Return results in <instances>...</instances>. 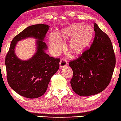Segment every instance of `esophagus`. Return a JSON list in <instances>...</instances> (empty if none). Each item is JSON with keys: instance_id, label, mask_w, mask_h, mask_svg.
Returning a JSON list of instances; mask_svg holds the SVG:
<instances>
[{"instance_id": "1", "label": "esophagus", "mask_w": 121, "mask_h": 121, "mask_svg": "<svg viewBox=\"0 0 121 121\" xmlns=\"http://www.w3.org/2000/svg\"><path fill=\"white\" fill-rule=\"evenodd\" d=\"M67 61L64 58H62L61 59L60 62H59V65H60V68H64L67 65Z\"/></svg>"}]
</instances>
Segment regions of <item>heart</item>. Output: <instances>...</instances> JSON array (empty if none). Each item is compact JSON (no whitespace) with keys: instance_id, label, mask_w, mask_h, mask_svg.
<instances>
[{"instance_id":"b5f03b06","label":"heart","mask_w":121,"mask_h":121,"mask_svg":"<svg viewBox=\"0 0 121 121\" xmlns=\"http://www.w3.org/2000/svg\"><path fill=\"white\" fill-rule=\"evenodd\" d=\"M94 35V30L91 26L74 24L63 29L59 35L55 32L51 33L49 38L50 49L55 53H59L63 45L60 37L64 38L72 37L69 43L70 51L75 54H79L89 45Z\"/></svg>"}]
</instances>
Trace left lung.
Instances as JSON below:
<instances>
[{"mask_svg": "<svg viewBox=\"0 0 121 121\" xmlns=\"http://www.w3.org/2000/svg\"><path fill=\"white\" fill-rule=\"evenodd\" d=\"M94 31L95 36L90 48L69 64L73 71L72 89L81 96L94 95L104 90L110 82L116 64L110 39L96 23Z\"/></svg>", "mask_w": 121, "mask_h": 121, "instance_id": "left-lung-1", "label": "left lung"}]
</instances>
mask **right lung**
<instances>
[{"label":"right lung","mask_w":121,"mask_h":121,"mask_svg":"<svg viewBox=\"0 0 121 121\" xmlns=\"http://www.w3.org/2000/svg\"><path fill=\"white\" fill-rule=\"evenodd\" d=\"M49 28L46 24L30 26L13 39L5 58L7 79L13 90L28 98L39 97L45 94L52 76L59 67V58L50 57L45 52L47 46L43 42ZM27 37L37 41V51L28 61H22L16 56L14 49L18 41Z\"/></svg>","instance_id":"obj_1"}]
</instances>
